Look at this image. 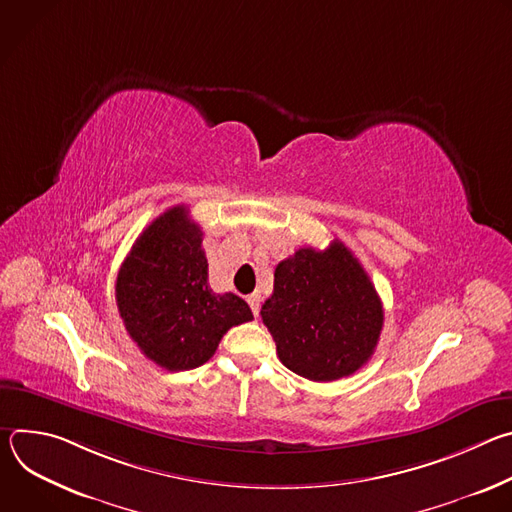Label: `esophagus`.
<instances>
[{"label": "esophagus", "mask_w": 512, "mask_h": 512, "mask_svg": "<svg viewBox=\"0 0 512 512\" xmlns=\"http://www.w3.org/2000/svg\"><path fill=\"white\" fill-rule=\"evenodd\" d=\"M247 302H249V306H251V310H253V316L257 318V316H259V308H261V298H259V294L249 296Z\"/></svg>", "instance_id": "1"}]
</instances>
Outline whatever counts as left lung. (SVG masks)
<instances>
[{
  "mask_svg": "<svg viewBox=\"0 0 512 512\" xmlns=\"http://www.w3.org/2000/svg\"><path fill=\"white\" fill-rule=\"evenodd\" d=\"M261 318L289 371L328 383L369 362L383 330V304L358 259L334 239L324 251L304 247L275 267Z\"/></svg>",
  "mask_w": 512,
  "mask_h": 512,
  "instance_id": "left-lung-1",
  "label": "left lung"
}]
</instances>
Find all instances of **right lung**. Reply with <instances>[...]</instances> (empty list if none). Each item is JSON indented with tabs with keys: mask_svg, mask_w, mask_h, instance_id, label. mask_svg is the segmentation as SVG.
<instances>
[{
	"mask_svg": "<svg viewBox=\"0 0 512 512\" xmlns=\"http://www.w3.org/2000/svg\"><path fill=\"white\" fill-rule=\"evenodd\" d=\"M115 300L127 334L166 371L204 364L221 338L253 312L235 294H214L202 231L186 206L160 214L121 263Z\"/></svg>",
	"mask_w": 512,
	"mask_h": 512,
	"instance_id": "right-lung-1",
	"label": "right lung"
}]
</instances>
